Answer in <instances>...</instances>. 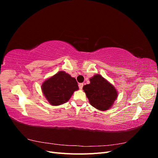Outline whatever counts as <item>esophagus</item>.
<instances>
[{
    "instance_id": "34e87169",
    "label": "esophagus",
    "mask_w": 158,
    "mask_h": 158,
    "mask_svg": "<svg viewBox=\"0 0 158 158\" xmlns=\"http://www.w3.org/2000/svg\"><path fill=\"white\" fill-rule=\"evenodd\" d=\"M78 86H79V88H80V89H82V88H83V86H84V84H83V83H80V84H78Z\"/></svg>"
}]
</instances>
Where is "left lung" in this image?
Listing matches in <instances>:
<instances>
[{"label": "left lung", "instance_id": "8db88e82", "mask_svg": "<svg viewBox=\"0 0 158 158\" xmlns=\"http://www.w3.org/2000/svg\"><path fill=\"white\" fill-rule=\"evenodd\" d=\"M89 81L83 87L89 103L100 111L111 108L118 96L115 88L99 74L94 75Z\"/></svg>", "mask_w": 158, "mask_h": 158}]
</instances>
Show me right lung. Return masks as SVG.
I'll use <instances>...</instances> for the list:
<instances>
[{
    "label": "right lung",
    "instance_id": "add662e5",
    "mask_svg": "<svg viewBox=\"0 0 158 158\" xmlns=\"http://www.w3.org/2000/svg\"><path fill=\"white\" fill-rule=\"evenodd\" d=\"M41 89L49 103L56 106L67 102L74 91L78 89V85L74 78L64 71H59L44 81Z\"/></svg>",
    "mask_w": 158,
    "mask_h": 158
}]
</instances>
